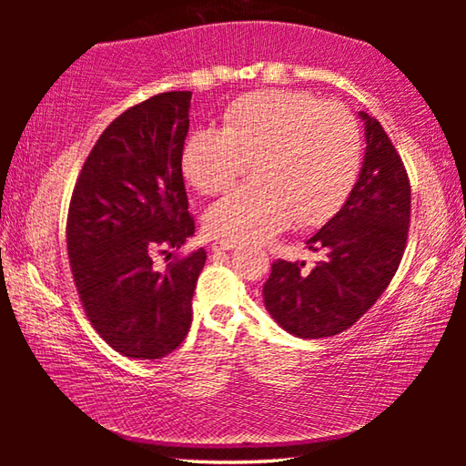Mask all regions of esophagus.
Segmentation results:
<instances>
[{
	"mask_svg": "<svg viewBox=\"0 0 466 466\" xmlns=\"http://www.w3.org/2000/svg\"><path fill=\"white\" fill-rule=\"evenodd\" d=\"M236 247H238V244H236V242L218 240V242L211 244V250H232V248H236Z\"/></svg>",
	"mask_w": 466,
	"mask_h": 466,
	"instance_id": "34e87169",
	"label": "esophagus"
}]
</instances>
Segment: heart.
Masks as SVG:
<instances>
[{
    "mask_svg": "<svg viewBox=\"0 0 466 466\" xmlns=\"http://www.w3.org/2000/svg\"><path fill=\"white\" fill-rule=\"evenodd\" d=\"M248 160L257 183L234 188L205 214L216 238L261 242L294 219L329 222L358 183V125L347 110L309 92L261 90L232 100L222 129H195L180 149L183 177L203 195L230 187Z\"/></svg>",
    "mask_w": 466,
    "mask_h": 466,
    "instance_id": "heart-1",
    "label": "heart"
}]
</instances>
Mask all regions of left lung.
I'll use <instances>...</instances> for the list:
<instances>
[{
	"label": "left lung",
	"instance_id": "1",
	"mask_svg": "<svg viewBox=\"0 0 466 466\" xmlns=\"http://www.w3.org/2000/svg\"><path fill=\"white\" fill-rule=\"evenodd\" d=\"M366 121V156L350 199L306 242L325 258L275 261L263 298L271 317L302 339L333 337L372 309L403 258L411 222V185L378 119Z\"/></svg>",
	"mask_w": 466,
	"mask_h": 466
}]
</instances>
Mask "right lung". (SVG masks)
Masks as SVG:
<instances>
[{"label": "right lung", "instance_id": "1", "mask_svg": "<svg viewBox=\"0 0 466 466\" xmlns=\"http://www.w3.org/2000/svg\"><path fill=\"white\" fill-rule=\"evenodd\" d=\"M191 92H162L102 131L76 180L67 252L96 333L133 360H160L191 329L193 291L208 252L177 255L195 234L180 149ZM154 254H167L160 272Z\"/></svg>", "mask_w": 466, "mask_h": 466}]
</instances>
